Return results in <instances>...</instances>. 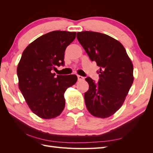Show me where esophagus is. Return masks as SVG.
Instances as JSON below:
<instances>
[{"mask_svg":"<svg viewBox=\"0 0 153 153\" xmlns=\"http://www.w3.org/2000/svg\"><path fill=\"white\" fill-rule=\"evenodd\" d=\"M77 77H78V80H84V77H83V76H80V75H78L77 76Z\"/></svg>","mask_w":153,"mask_h":153,"instance_id":"obj_1","label":"esophagus"}]
</instances>
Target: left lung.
Masks as SVG:
<instances>
[{"label":"left lung","mask_w":153,"mask_h":153,"mask_svg":"<svg viewBox=\"0 0 153 153\" xmlns=\"http://www.w3.org/2000/svg\"><path fill=\"white\" fill-rule=\"evenodd\" d=\"M76 38L92 61L99 66L98 84L85 78L89 89L84 99L93 116L106 118L121 107L133 82V66L123 45L108 35L92 31L77 32Z\"/></svg>","instance_id":"1"}]
</instances>
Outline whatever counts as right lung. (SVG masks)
Segmentation results:
<instances>
[{"label":"right lung","mask_w":153,"mask_h":153,"mask_svg":"<svg viewBox=\"0 0 153 153\" xmlns=\"http://www.w3.org/2000/svg\"><path fill=\"white\" fill-rule=\"evenodd\" d=\"M76 32L55 30L39 37L27 46L18 64V87L31 111L38 117H57L65 106L64 92L75 84V75H57L64 65V52L76 38Z\"/></svg>","instance_id":"right-lung-1"}]
</instances>
